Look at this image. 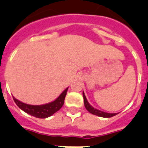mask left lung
I'll return each mask as SVG.
<instances>
[{
  "label": "left lung",
  "instance_id": "1",
  "mask_svg": "<svg viewBox=\"0 0 148 148\" xmlns=\"http://www.w3.org/2000/svg\"><path fill=\"white\" fill-rule=\"evenodd\" d=\"M83 97H84V106H85L86 109L90 112V113L92 114L95 115V116H100V117H104V118H110V117H113V116H116V113H105V112H103V111L99 110L97 109H95L94 108H92V106L90 105V104L87 101V99H86V96L84 95L83 92Z\"/></svg>",
  "mask_w": 148,
  "mask_h": 148
}]
</instances>
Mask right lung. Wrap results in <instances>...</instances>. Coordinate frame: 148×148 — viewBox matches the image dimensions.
<instances>
[{"mask_svg": "<svg viewBox=\"0 0 148 148\" xmlns=\"http://www.w3.org/2000/svg\"><path fill=\"white\" fill-rule=\"evenodd\" d=\"M67 90L68 88H66L54 101L49 104H43V105H29V104H24L20 101H18L15 97H13V100L18 105V108H21L25 113L35 116L36 118L45 119L51 116L61 109L64 103V99L66 97Z\"/></svg>", "mask_w": 148, "mask_h": 148, "instance_id": "1", "label": "right lung"}]
</instances>
